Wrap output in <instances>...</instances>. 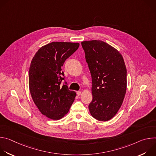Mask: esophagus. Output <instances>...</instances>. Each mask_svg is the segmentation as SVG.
Wrapping results in <instances>:
<instances>
[{"label": "esophagus", "instance_id": "esophagus-1", "mask_svg": "<svg viewBox=\"0 0 156 156\" xmlns=\"http://www.w3.org/2000/svg\"><path fill=\"white\" fill-rule=\"evenodd\" d=\"M76 94H77L78 96H80L81 94V91H77Z\"/></svg>", "mask_w": 156, "mask_h": 156}]
</instances>
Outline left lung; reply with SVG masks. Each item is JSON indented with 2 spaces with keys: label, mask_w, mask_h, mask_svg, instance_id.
<instances>
[{
  "label": "left lung",
  "mask_w": 156,
  "mask_h": 156,
  "mask_svg": "<svg viewBox=\"0 0 156 156\" xmlns=\"http://www.w3.org/2000/svg\"><path fill=\"white\" fill-rule=\"evenodd\" d=\"M92 77L91 115L99 121L112 119L120 109L126 91V68L122 54L99 40L81 42Z\"/></svg>",
  "instance_id": "obj_1"
}]
</instances>
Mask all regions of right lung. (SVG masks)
Listing matches in <instances>:
<instances>
[{"instance_id":"obj_1","label":"right lung","mask_w":156,"mask_h":156,"mask_svg":"<svg viewBox=\"0 0 156 156\" xmlns=\"http://www.w3.org/2000/svg\"><path fill=\"white\" fill-rule=\"evenodd\" d=\"M79 46L78 42H52L42 46L31 60L29 70L31 98L40 112L50 119L63 118L76 96L67 85L60 84L64 79L62 66Z\"/></svg>"}]
</instances>
